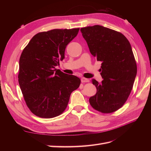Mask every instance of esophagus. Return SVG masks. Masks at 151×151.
I'll return each instance as SVG.
<instances>
[{"label": "esophagus", "mask_w": 151, "mask_h": 151, "mask_svg": "<svg viewBox=\"0 0 151 151\" xmlns=\"http://www.w3.org/2000/svg\"><path fill=\"white\" fill-rule=\"evenodd\" d=\"M81 82L82 83H89V80L88 79H86V78H84V77H83V78H81Z\"/></svg>", "instance_id": "34e87169"}]
</instances>
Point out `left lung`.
<instances>
[{"label":"left lung","instance_id":"obj_1","mask_svg":"<svg viewBox=\"0 0 151 151\" xmlns=\"http://www.w3.org/2000/svg\"><path fill=\"white\" fill-rule=\"evenodd\" d=\"M91 53L102 62L101 76L103 80L93 84L97 92L89 98L94 109L110 113L126 102L133 88L137 64L129 40L120 32L95 25L81 29Z\"/></svg>","mask_w":151,"mask_h":151}]
</instances>
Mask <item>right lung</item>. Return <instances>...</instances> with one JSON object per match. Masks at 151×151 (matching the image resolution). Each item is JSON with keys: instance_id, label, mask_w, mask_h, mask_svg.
Here are the masks:
<instances>
[{"instance_id": "right-lung-1", "label": "right lung", "mask_w": 151, "mask_h": 151, "mask_svg": "<svg viewBox=\"0 0 151 151\" xmlns=\"http://www.w3.org/2000/svg\"><path fill=\"white\" fill-rule=\"evenodd\" d=\"M79 30L55 29L39 33L22 51L18 81L27 106L36 116L51 118L60 115L72 91L79 87V77L55 68Z\"/></svg>"}]
</instances>
